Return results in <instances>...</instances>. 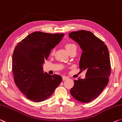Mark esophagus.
Here are the masks:
<instances>
[{"instance_id":"esophagus-1","label":"esophagus","mask_w":122,"mask_h":122,"mask_svg":"<svg viewBox=\"0 0 122 122\" xmlns=\"http://www.w3.org/2000/svg\"><path fill=\"white\" fill-rule=\"evenodd\" d=\"M68 79H69V78L67 77H66V76H63V81H65V80H67Z\"/></svg>"}]
</instances>
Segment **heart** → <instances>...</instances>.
<instances>
[{"label":"heart","instance_id":"obj_1","mask_svg":"<svg viewBox=\"0 0 122 122\" xmlns=\"http://www.w3.org/2000/svg\"><path fill=\"white\" fill-rule=\"evenodd\" d=\"M65 47H66V49L67 51H68V52H69L72 49H73V48H74V47H76V45L74 44L67 43L65 45ZM54 52H55V49L53 50L52 53H54Z\"/></svg>","mask_w":122,"mask_h":122}]
</instances>
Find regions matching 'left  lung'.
I'll return each mask as SVG.
<instances>
[{"label": "left lung", "mask_w": 122, "mask_h": 122, "mask_svg": "<svg viewBox=\"0 0 122 122\" xmlns=\"http://www.w3.org/2000/svg\"><path fill=\"white\" fill-rule=\"evenodd\" d=\"M69 36L82 50L79 68L86 71L85 79L75 80L70 93L81 102H90L98 97L108 84L111 74L108 49L102 40L88 31H73Z\"/></svg>", "instance_id": "1"}]
</instances>
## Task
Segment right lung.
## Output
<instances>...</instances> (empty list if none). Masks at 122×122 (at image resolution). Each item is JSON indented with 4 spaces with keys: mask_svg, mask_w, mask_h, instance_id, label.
<instances>
[{
    "mask_svg": "<svg viewBox=\"0 0 122 122\" xmlns=\"http://www.w3.org/2000/svg\"><path fill=\"white\" fill-rule=\"evenodd\" d=\"M64 36V33L34 32L15 47L12 64L14 81L30 100L35 102L46 100L62 81L61 76L44 73L43 65Z\"/></svg>",
    "mask_w": 122,
    "mask_h": 122,
    "instance_id": "obj_1",
    "label": "right lung"
}]
</instances>
